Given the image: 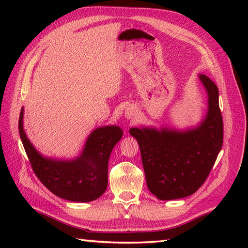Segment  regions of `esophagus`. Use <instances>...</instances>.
<instances>
[{
    "label": "esophagus",
    "instance_id": "34e87169",
    "mask_svg": "<svg viewBox=\"0 0 248 248\" xmlns=\"http://www.w3.org/2000/svg\"><path fill=\"white\" fill-rule=\"evenodd\" d=\"M138 116H139V112L134 107H129L125 108L124 117L128 120H135L136 118H138Z\"/></svg>",
    "mask_w": 248,
    "mask_h": 248
}]
</instances>
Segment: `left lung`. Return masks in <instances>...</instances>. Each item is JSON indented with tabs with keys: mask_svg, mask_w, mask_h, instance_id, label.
<instances>
[{
	"mask_svg": "<svg viewBox=\"0 0 248 248\" xmlns=\"http://www.w3.org/2000/svg\"><path fill=\"white\" fill-rule=\"evenodd\" d=\"M208 96L207 112L195 125L131 128L138 140L147 186L160 200L187 197L202 186L223 146L217 86L198 75Z\"/></svg>",
	"mask_w": 248,
	"mask_h": 248,
	"instance_id": "8db88e82",
	"label": "left lung"
}]
</instances>
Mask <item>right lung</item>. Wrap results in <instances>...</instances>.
Listing matches in <instances>:
<instances>
[{
  "label": "right lung",
  "instance_id": "1",
  "mask_svg": "<svg viewBox=\"0 0 248 248\" xmlns=\"http://www.w3.org/2000/svg\"><path fill=\"white\" fill-rule=\"evenodd\" d=\"M24 108L19 118V133L37 178L60 198L76 202L96 200L108 186V159L124 131L116 124L103 125L88 135L80 155L72 159L46 156L35 148L25 133Z\"/></svg>",
  "mask_w": 248,
  "mask_h": 248
}]
</instances>
